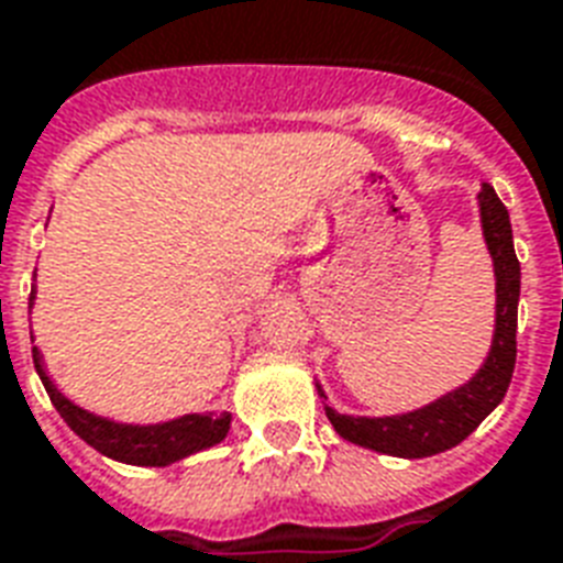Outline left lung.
Masks as SVG:
<instances>
[{"mask_svg": "<svg viewBox=\"0 0 563 563\" xmlns=\"http://www.w3.org/2000/svg\"><path fill=\"white\" fill-rule=\"evenodd\" d=\"M482 236L494 260L497 277V321L494 342L482 368L464 385L446 391L444 397L427 402L415 411L385 415V418H353L324 406L327 418L344 441L368 446L376 453L400 459H427L462 444L490 411L497 409L508 391L517 360V300H520V263L515 254V236L508 221L506 203L499 201L494 187L482 184L479 192ZM318 394L327 400L324 388L316 383Z\"/></svg>", "mask_w": 563, "mask_h": 563, "instance_id": "obj_1", "label": "left lung"}]
</instances>
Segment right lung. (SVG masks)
Here are the masks:
<instances>
[{
    "instance_id": "right-lung-1",
    "label": "right lung",
    "mask_w": 563,
    "mask_h": 563,
    "mask_svg": "<svg viewBox=\"0 0 563 563\" xmlns=\"http://www.w3.org/2000/svg\"><path fill=\"white\" fill-rule=\"evenodd\" d=\"M31 300H34V291H31ZM31 353H34V368L43 379L48 400L60 411L66 427L73 429L81 441H87L92 450L108 455V459H117L122 464H136V467H166V464H175L180 459H187V455L219 444L228 435V411H221V415H212V411H207V415H180L175 420L145 423V427L143 423H119V420L92 415V411L75 406L69 397L57 391V385L46 374V365H43V356H40L37 347H31Z\"/></svg>"
}]
</instances>
